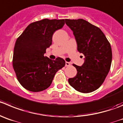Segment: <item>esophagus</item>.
<instances>
[{
    "label": "esophagus",
    "instance_id": "obj_1",
    "mask_svg": "<svg viewBox=\"0 0 123 123\" xmlns=\"http://www.w3.org/2000/svg\"><path fill=\"white\" fill-rule=\"evenodd\" d=\"M70 62H65V66H66V67H68V66H70Z\"/></svg>",
    "mask_w": 123,
    "mask_h": 123
}]
</instances>
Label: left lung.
Listing matches in <instances>:
<instances>
[{
  "instance_id": "1",
  "label": "left lung",
  "mask_w": 123,
  "mask_h": 123,
  "mask_svg": "<svg viewBox=\"0 0 123 123\" xmlns=\"http://www.w3.org/2000/svg\"><path fill=\"white\" fill-rule=\"evenodd\" d=\"M65 20L73 31L78 51L85 56L82 66L73 64L77 74L68 79V82L80 92H92L101 86L110 70L112 59L111 44L103 31L89 22L82 19Z\"/></svg>"
}]
</instances>
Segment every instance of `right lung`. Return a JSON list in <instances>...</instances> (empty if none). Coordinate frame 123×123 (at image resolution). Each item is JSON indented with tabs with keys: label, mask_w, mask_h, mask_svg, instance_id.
Returning a JSON list of instances; mask_svg holds the SVG:
<instances>
[{
	"label": "right lung",
	"mask_w": 123,
	"mask_h": 123,
	"mask_svg": "<svg viewBox=\"0 0 123 123\" xmlns=\"http://www.w3.org/2000/svg\"><path fill=\"white\" fill-rule=\"evenodd\" d=\"M65 24L64 19H42L30 24L17 39L12 66L18 80L25 89L43 91L51 85L55 74L65 65L62 58L52 61L44 56L52 43L55 31Z\"/></svg>",
	"instance_id": "add662e5"
}]
</instances>
